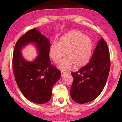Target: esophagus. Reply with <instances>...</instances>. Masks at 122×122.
<instances>
[{
	"label": "esophagus",
	"mask_w": 122,
	"mask_h": 122,
	"mask_svg": "<svg viewBox=\"0 0 122 122\" xmlns=\"http://www.w3.org/2000/svg\"><path fill=\"white\" fill-rule=\"evenodd\" d=\"M65 73H64V72H62L61 71V76H63L64 75H65Z\"/></svg>",
	"instance_id": "1"
}]
</instances>
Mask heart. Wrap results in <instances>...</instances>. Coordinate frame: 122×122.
<instances>
[{"mask_svg":"<svg viewBox=\"0 0 122 122\" xmlns=\"http://www.w3.org/2000/svg\"><path fill=\"white\" fill-rule=\"evenodd\" d=\"M93 43L90 38L81 32L73 30L61 37L59 43L53 42L49 48V55L55 63L64 55L58 67L62 71H67L74 66L80 68L86 66L92 57Z\"/></svg>","mask_w":122,"mask_h":122,"instance_id":"1","label":"heart"}]
</instances>
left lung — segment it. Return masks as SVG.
Segmentation results:
<instances>
[{"instance_id":"obj_1","label":"left lung","mask_w":122,"mask_h":122,"mask_svg":"<svg viewBox=\"0 0 122 122\" xmlns=\"http://www.w3.org/2000/svg\"><path fill=\"white\" fill-rule=\"evenodd\" d=\"M110 54L107 43L101 38L89 63L75 73L70 94L77 103L84 104L97 97L104 88L110 67Z\"/></svg>"}]
</instances>
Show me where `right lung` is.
I'll return each instance as SVG.
<instances>
[{
    "label": "right lung",
    "instance_id": "obj_1",
    "mask_svg": "<svg viewBox=\"0 0 122 122\" xmlns=\"http://www.w3.org/2000/svg\"><path fill=\"white\" fill-rule=\"evenodd\" d=\"M30 43L36 47L38 55L32 61L22 56V49ZM50 41L38 29L33 28L16 42L13 54V71L15 81L24 96L31 102L44 104L49 101L52 88L61 76L60 71L51 65Z\"/></svg>",
    "mask_w": 122,
    "mask_h": 122
}]
</instances>
